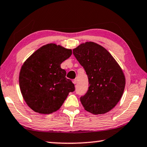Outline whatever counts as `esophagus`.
Listing matches in <instances>:
<instances>
[{"label":"esophagus","mask_w":147,"mask_h":147,"mask_svg":"<svg viewBox=\"0 0 147 147\" xmlns=\"http://www.w3.org/2000/svg\"><path fill=\"white\" fill-rule=\"evenodd\" d=\"M72 82H73L74 84H76V83H77V80H74L73 81H72Z\"/></svg>","instance_id":"1"}]
</instances>
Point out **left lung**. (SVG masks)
<instances>
[{"instance_id":"8db88e82","label":"left lung","mask_w":147,"mask_h":147,"mask_svg":"<svg viewBox=\"0 0 147 147\" xmlns=\"http://www.w3.org/2000/svg\"><path fill=\"white\" fill-rule=\"evenodd\" d=\"M89 79V89L80 98L84 109L93 114H103L120 100L125 85L122 69L107 49L94 42H85L73 49Z\"/></svg>"}]
</instances>
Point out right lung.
I'll return each instance as SVG.
<instances>
[{
  "instance_id": "right-lung-1",
  "label": "right lung",
  "mask_w": 147,
  "mask_h": 147,
  "mask_svg": "<svg viewBox=\"0 0 147 147\" xmlns=\"http://www.w3.org/2000/svg\"><path fill=\"white\" fill-rule=\"evenodd\" d=\"M71 54V49L49 43L40 47L24 62L19 75L20 91L34 112L49 114L57 111L69 92L75 90L60 67Z\"/></svg>"
}]
</instances>
